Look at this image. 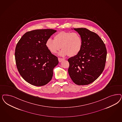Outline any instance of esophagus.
I'll return each mask as SVG.
<instances>
[{
  "label": "esophagus",
  "mask_w": 122,
  "mask_h": 122,
  "mask_svg": "<svg viewBox=\"0 0 122 122\" xmlns=\"http://www.w3.org/2000/svg\"><path fill=\"white\" fill-rule=\"evenodd\" d=\"M58 61H59V62H61L62 61H64L65 59H63V58H58Z\"/></svg>",
  "instance_id": "34e87169"
}]
</instances>
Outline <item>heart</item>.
Wrapping results in <instances>:
<instances>
[{
	"mask_svg": "<svg viewBox=\"0 0 122 122\" xmlns=\"http://www.w3.org/2000/svg\"><path fill=\"white\" fill-rule=\"evenodd\" d=\"M82 39L78 33L71 32L61 31L54 36V40L49 38L46 46L52 53H56L61 48L59 53L61 56H74L80 51L82 47Z\"/></svg>",
	"mask_w": 122,
	"mask_h": 122,
	"instance_id": "heart-1",
	"label": "heart"
}]
</instances>
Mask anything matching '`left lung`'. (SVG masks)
Returning a JSON list of instances; mask_svg holds the SVG:
<instances>
[{"label":"left lung","mask_w":122,"mask_h":122,"mask_svg":"<svg viewBox=\"0 0 122 122\" xmlns=\"http://www.w3.org/2000/svg\"><path fill=\"white\" fill-rule=\"evenodd\" d=\"M81 36L82 47L79 53L68 60V73L78 85H88L98 78L104 71L107 51L102 39L86 28H74Z\"/></svg>","instance_id":"obj_1"}]
</instances>
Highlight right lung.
I'll return each mask as SVG.
<instances>
[{"mask_svg":"<svg viewBox=\"0 0 122 122\" xmlns=\"http://www.w3.org/2000/svg\"><path fill=\"white\" fill-rule=\"evenodd\" d=\"M56 32L52 29L28 31L16 44L15 56L17 70L23 79L31 85L43 86L52 79L53 69L59 61L47 49L46 42Z\"/></svg>","mask_w":122,"mask_h":122,"instance_id":"add662e5","label":"right lung"}]
</instances>
